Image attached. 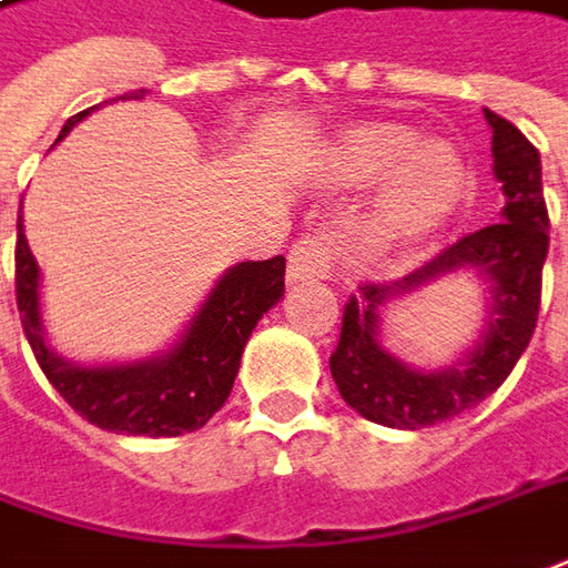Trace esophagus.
<instances>
[{"label": "esophagus", "instance_id": "esophagus-1", "mask_svg": "<svg viewBox=\"0 0 568 568\" xmlns=\"http://www.w3.org/2000/svg\"><path fill=\"white\" fill-rule=\"evenodd\" d=\"M327 268H331V250L322 237L306 234L303 241L291 246V256H287V281L291 284L318 281V277L327 275Z\"/></svg>", "mask_w": 568, "mask_h": 568}]
</instances>
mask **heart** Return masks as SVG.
<instances>
[{"instance_id":"obj_1","label":"heart","mask_w":568,"mask_h":568,"mask_svg":"<svg viewBox=\"0 0 568 568\" xmlns=\"http://www.w3.org/2000/svg\"><path fill=\"white\" fill-rule=\"evenodd\" d=\"M336 182H377L374 203L362 222V250L389 260L439 229L455 213L467 187L464 160L448 144L424 142L417 129L371 123L352 129L331 160Z\"/></svg>"}]
</instances>
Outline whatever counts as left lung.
<instances>
[{
  "label": "left lung",
  "instance_id": "1",
  "mask_svg": "<svg viewBox=\"0 0 568 568\" xmlns=\"http://www.w3.org/2000/svg\"><path fill=\"white\" fill-rule=\"evenodd\" d=\"M495 179L504 191L500 222L460 237L436 260L396 284H365L343 312V334L331 355V374L343 402L362 417L393 429H420L464 414L491 396L529 346L541 306L547 260V206L541 154L519 129L486 108ZM473 271L487 284L484 331L445 368H414L382 346L389 305L442 276Z\"/></svg>",
  "mask_w": 568,
  "mask_h": 568
}]
</instances>
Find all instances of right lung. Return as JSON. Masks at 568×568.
Listing matches in <instances>:
<instances>
[{"label":"right lung","instance_id":"1","mask_svg":"<svg viewBox=\"0 0 568 568\" xmlns=\"http://www.w3.org/2000/svg\"><path fill=\"white\" fill-rule=\"evenodd\" d=\"M139 89L132 98H142ZM95 111V108H92ZM82 111L70 116L58 142L82 123ZM23 213V203H21ZM18 312L23 334L33 346L42 374L80 410L89 424L123 436H182L201 429L232 393L241 355L260 318L284 296V256L262 262H237L225 268L213 291L206 293L194 318L175 336L170 349H160L132 362L82 365L52 349L42 296H39V262L30 253L23 216H18Z\"/></svg>","mask_w":568,"mask_h":568}]
</instances>
